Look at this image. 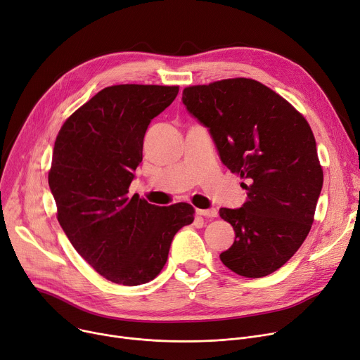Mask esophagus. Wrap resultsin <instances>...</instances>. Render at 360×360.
Returning <instances> with one entry per match:
<instances>
[{"label":"esophagus","mask_w":360,"mask_h":360,"mask_svg":"<svg viewBox=\"0 0 360 360\" xmlns=\"http://www.w3.org/2000/svg\"><path fill=\"white\" fill-rule=\"evenodd\" d=\"M197 214L200 216H204V217H216L217 216V210L216 209H197L195 210Z\"/></svg>","instance_id":"obj_1"}]
</instances>
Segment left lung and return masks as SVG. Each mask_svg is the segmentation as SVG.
<instances>
[{"instance_id":"8db88e82","label":"left lung","mask_w":360,"mask_h":360,"mask_svg":"<svg viewBox=\"0 0 360 360\" xmlns=\"http://www.w3.org/2000/svg\"><path fill=\"white\" fill-rule=\"evenodd\" d=\"M182 103L209 129L221 163L245 179L247 202L219 210L235 231L221 262L243 277L274 273L308 236L323 190L309 124L280 94L251 79L186 87Z\"/></svg>"}]
</instances>
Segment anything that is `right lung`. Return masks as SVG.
I'll list each match as a JSON object with an SVG mask.
<instances>
[{
  "instance_id": "obj_1",
  "label": "right lung",
  "mask_w": 360,
  "mask_h": 360,
  "mask_svg": "<svg viewBox=\"0 0 360 360\" xmlns=\"http://www.w3.org/2000/svg\"><path fill=\"white\" fill-rule=\"evenodd\" d=\"M178 86L120 84L101 90L61 127L48 175L58 221L74 250L124 286L153 280L191 204L159 207L128 197L143 160L146 131L176 98Z\"/></svg>"
}]
</instances>
